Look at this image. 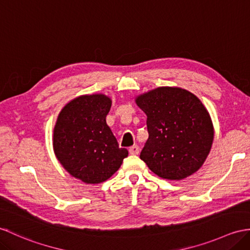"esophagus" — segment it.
Returning a JSON list of instances; mask_svg holds the SVG:
<instances>
[{
  "label": "esophagus",
  "instance_id": "34e87169",
  "mask_svg": "<svg viewBox=\"0 0 250 250\" xmlns=\"http://www.w3.org/2000/svg\"><path fill=\"white\" fill-rule=\"evenodd\" d=\"M129 152L131 153V154H138L139 153V147L137 146V145H133L132 147H130L129 148Z\"/></svg>",
  "mask_w": 250,
  "mask_h": 250
}]
</instances>
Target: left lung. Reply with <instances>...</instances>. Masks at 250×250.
Listing matches in <instances>:
<instances>
[{
	"instance_id": "obj_1",
	"label": "left lung",
	"mask_w": 250,
	"mask_h": 250,
	"mask_svg": "<svg viewBox=\"0 0 250 250\" xmlns=\"http://www.w3.org/2000/svg\"><path fill=\"white\" fill-rule=\"evenodd\" d=\"M136 103L147 115L149 138L139 158L150 170L168 180L198 170L214 138L210 115L199 99L182 88L159 87Z\"/></svg>"
}]
</instances>
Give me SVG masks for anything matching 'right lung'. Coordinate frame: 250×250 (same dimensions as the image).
Wrapping results in <instances>:
<instances>
[{"mask_svg":"<svg viewBox=\"0 0 250 250\" xmlns=\"http://www.w3.org/2000/svg\"><path fill=\"white\" fill-rule=\"evenodd\" d=\"M111 99L82 96L62 109L54 127L57 160L74 178L97 184L111 178L127 156L106 125Z\"/></svg>","mask_w":250,"mask_h":250,"instance_id":"add662e5","label":"right lung"}]
</instances>
